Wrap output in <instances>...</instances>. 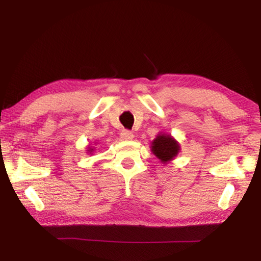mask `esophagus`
<instances>
[{
    "mask_svg": "<svg viewBox=\"0 0 261 261\" xmlns=\"http://www.w3.org/2000/svg\"><path fill=\"white\" fill-rule=\"evenodd\" d=\"M120 137L122 140H131V139H134V134H132V132L129 130H123L121 132Z\"/></svg>",
    "mask_w": 261,
    "mask_h": 261,
    "instance_id": "esophagus-1",
    "label": "esophagus"
}]
</instances>
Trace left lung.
<instances>
[{
  "label": "left lung",
  "instance_id": "1",
  "mask_svg": "<svg viewBox=\"0 0 261 261\" xmlns=\"http://www.w3.org/2000/svg\"><path fill=\"white\" fill-rule=\"evenodd\" d=\"M180 146L170 135L160 134L151 143V151L162 163H168L178 155Z\"/></svg>",
  "mask_w": 261,
  "mask_h": 261
}]
</instances>
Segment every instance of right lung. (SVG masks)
<instances>
[{
	"label": "right lung",
	"mask_w": 261,
	"mask_h": 261,
	"mask_svg": "<svg viewBox=\"0 0 261 261\" xmlns=\"http://www.w3.org/2000/svg\"><path fill=\"white\" fill-rule=\"evenodd\" d=\"M92 151H93V148H91V147H89V148H88V153H90V154H91V153H92Z\"/></svg>",
	"instance_id": "obj_1"
}]
</instances>
